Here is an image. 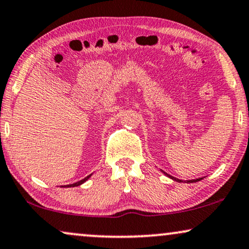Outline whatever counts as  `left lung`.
Segmentation results:
<instances>
[{
  "label": "left lung",
  "instance_id": "obj_1",
  "mask_svg": "<svg viewBox=\"0 0 249 249\" xmlns=\"http://www.w3.org/2000/svg\"><path fill=\"white\" fill-rule=\"evenodd\" d=\"M161 171V170H160ZM163 172V173L166 175V177H168L170 178H172V180L173 181H177V182H183V183H195V182H198V181H200V180H203L204 178H196V180H188V181H183V180H180V178H174V177H172V175H170V174H167L166 172H164V171H161Z\"/></svg>",
  "mask_w": 249,
  "mask_h": 249
}]
</instances>
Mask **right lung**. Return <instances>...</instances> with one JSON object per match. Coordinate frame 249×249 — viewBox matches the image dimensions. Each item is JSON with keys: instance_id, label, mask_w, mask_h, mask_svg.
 <instances>
[{"instance_id": "add662e5", "label": "right lung", "mask_w": 249, "mask_h": 249, "mask_svg": "<svg viewBox=\"0 0 249 249\" xmlns=\"http://www.w3.org/2000/svg\"><path fill=\"white\" fill-rule=\"evenodd\" d=\"M91 175L92 174H90V175H88V177L86 178H83V180H81V181H77V182H75V183H71V184H67V185H62V187L64 188H74V187H78V185H81V184H83L84 183V182H86L89 180V178H91Z\"/></svg>"}]
</instances>
